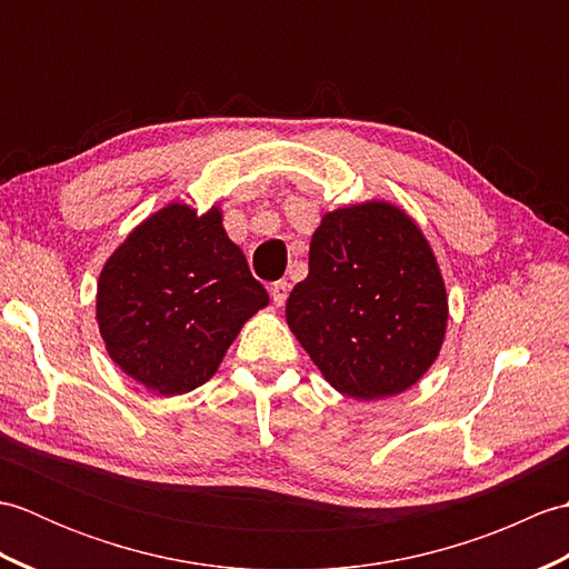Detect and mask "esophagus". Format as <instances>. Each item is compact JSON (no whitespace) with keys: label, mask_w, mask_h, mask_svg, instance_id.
Here are the masks:
<instances>
[{"label":"esophagus","mask_w":569,"mask_h":569,"mask_svg":"<svg viewBox=\"0 0 569 569\" xmlns=\"http://www.w3.org/2000/svg\"><path fill=\"white\" fill-rule=\"evenodd\" d=\"M288 291H291V286H288V281H276V283L271 286V298H273V303H276L278 308L286 306Z\"/></svg>","instance_id":"1"}]
</instances>
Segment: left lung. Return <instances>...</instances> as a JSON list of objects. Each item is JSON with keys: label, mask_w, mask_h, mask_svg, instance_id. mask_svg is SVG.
<instances>
[{"label": "left lung", "mask_w": 569, "mask_h": 569, "mask_svg": "<svg viewBox=\"0 0 569 569\" xmlns=\"http://www.w3.org/2000/svg\"><path fill=\"white\" fill-rule=\"evenodd\" d=\"M450 308L430 241L403 208L365 200L325 212L308 278L286 322L335 391L379 401L416 386L438 359Z\"/></svg>", "instance_id": "8db88e82"}]
</instances>
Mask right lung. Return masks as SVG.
Returning a JSON list of instances; mask_svg holds the SVG:
<instances>
[{
	"label": "right lung",
	"mask_w": 569,
	"mask_h": 569,
	"mask_svg": "<svg viewBox=\"0 0 569 569\" xmlns=\"http://www.w3.org/2000/svg\"><path fill=\"white\" fill-rule=\"evenodd\" d=\"M266 306L269 293L227 237L220 204L198 214L176 200L104 261L94 320L114 365L168 398L210 381L244 322Z\"/></svg>",
	"instance_id": "right-lung-1"
}]
</instances>
